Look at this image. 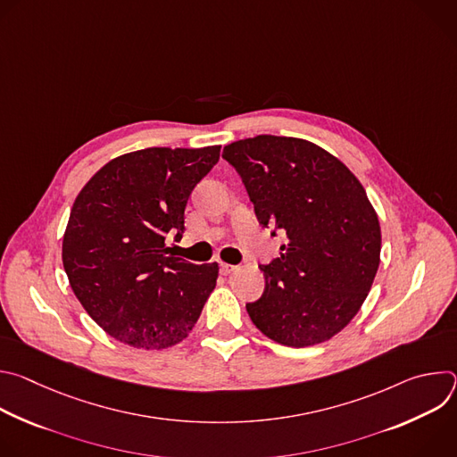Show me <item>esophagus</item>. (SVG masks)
Instances as JSON below:
<instances>
[{"label":"esophagus","instance_id":"34e87169","mask_svg":"<svg viewBox=\"0 0 457 457\" xmlns=\"http://www.w3.org/2000/svg\"><path fill=\"white\" fill-rule=\"evenodd\" d=\"M233 271H237V266H231V264H224V262H220V273H222V275H231Z\"/></svg>","mask_w":457,"mask_h":457}]
</instances>
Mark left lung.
<instances>
[{
    "label": "left lung",
    "instance_id": "left-lung-1",
    "mask_svg": "<svg viewBox=\"0 0 457 457\" xmlns=\"http://www.w3.org/2000/svg\"><path fill=\"white\" fill-rule=\"evenodd\" d=\"M254 215L280 256L260 264L266 289L245 303L251 321L287 347L321 344L360 311L374 282L381 231L374 208L349 168L295 137L256 136L224 146Z\"/></svg>",
    "mask_w": 457,
    "mask_h": 457
}]
</instances>
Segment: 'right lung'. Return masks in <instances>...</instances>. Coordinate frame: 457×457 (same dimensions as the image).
<instances>
[{
    "mask_svg": "<svg viewBox=\"0 0 457 457\" xmlns=\"http://www.w3.org/2000/svg\"><path fill=\"white\" fill-rule=\"evenodd\" d=\"M219 155L220 146L132 152L104 164L78 195L62 237V268L112 338L166 349L197 323L219 266L191 264L164 240L182 237L189 195Z\"/></svg>",
    "mask_w": 457,
    "mask_h": 457,
    "instance_id": "1",
    "label": "right lung"
}]
</instances>
